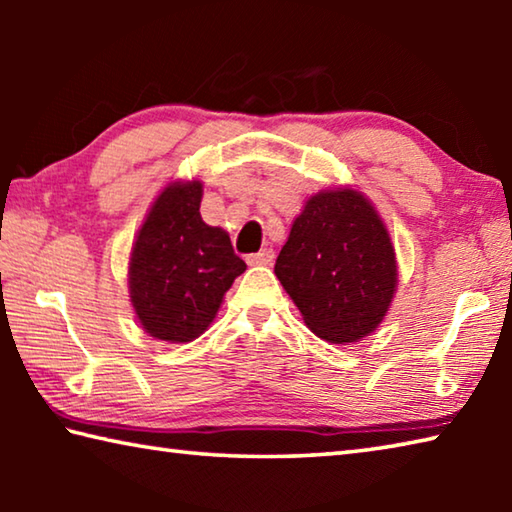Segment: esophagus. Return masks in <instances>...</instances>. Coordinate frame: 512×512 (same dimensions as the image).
I'll list each match as a JSON object with an SVG mask.
<instances>
[{"instance_id":"esophagus-1","label":"esophagus","mask_w":512,"mask_h":512,"mask_svg":"<svg viewBox=\"0 0 512 512\" xmlns=\"http://www.w3.org/2000/svg\"><path fill=\"white\" fill-rule=\"evenodd\" d=\"M273 259H275L273 248H264V250H259V253H255V255H248L246 262L250 266H268V264H273Z\"/></svg>"}]
</instances>
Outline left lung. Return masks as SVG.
I'll return each mask as SVG.
<instances>
[{
	"label": "left lung",
	"instance_id": "1",
	"mask_svg": "<svg viewBox=\"0 0 512 512\" xmlns=\"http://www.w3.org/2000/svg\"><path fill=\"white\" fill-rule=\"evenodd\" d=\"M275 275L305 325L329 343H354L384 320L397 289L395 248L357 189L311 196L293 221Z\"/></svg>",
	"mask_w": 512,
	"mask_h": 512
}]
</instances>
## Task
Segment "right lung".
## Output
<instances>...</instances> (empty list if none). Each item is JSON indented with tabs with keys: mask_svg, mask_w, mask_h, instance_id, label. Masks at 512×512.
I'll list each match as a JSON object with an SVG mask.
<instances>
[{
	"mask_svg": "<svg viewBox=\"0 0 512 512\" xmlns=\"http://www.w3.org/2000/svg\"><path fill=\"white\" fill-rule=\"evenodd\" d=\"M201 180L171 183L155 198L128 262V291L146 334L167 343L201 336L225 291L246 271L228 232L201 219Z\"/></svg>",
	"mask_w": 512,
	"mask_h": 512,
	"instance_id": "1",
	"label": "right lung"
}]
</instances>
